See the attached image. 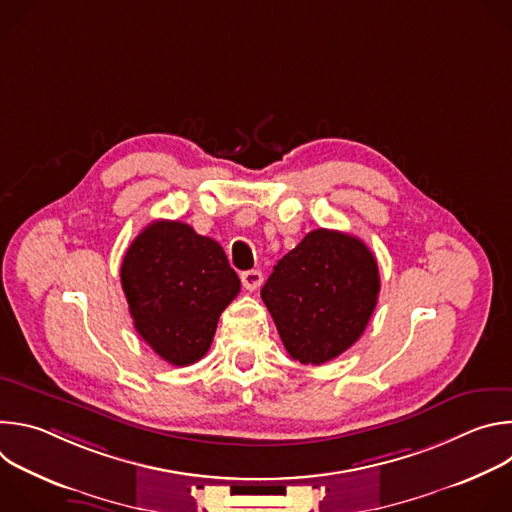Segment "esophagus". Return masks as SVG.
<instances>
[{
  "label": "esophagus",
  "mask_w": 512,
  "mask_h": 512,
  "mask_svg": "<svg viewBox=\"0 0 512 512\" xmlns=\"http://www.w3.org/2000/svg\"><path fill=\"white\" fill-rule=\"evenodd\" d=\"M241 281L245 285V289L249 291H255L261 283H263V273L259 269H249V271H243L241 273Z\"/></svg>",
  "instance_id": "34e87169"
}]
</instances>
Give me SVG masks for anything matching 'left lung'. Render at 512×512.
<instances>
[{
    "label": "left lung",
    "instance_id": "8db88e82",
    "mask_svg": "<svg viewBox=\"0 0 512 512\" xmlns=\"http://www.w3.org/2000/svg\"><path fill=\"white\" fill-rule=\"evenodd\" d=\"M379 289V265L367 245L340 231L316 229L277 261L261 298L289 356L324 364L362 336Z\"/></svg>",
    "mask_w": 512,
    "mask_h": 512
}]
</instances>
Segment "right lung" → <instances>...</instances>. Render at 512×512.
<instances>
[{"instance_id": "add662e5", "label": "right lung", "mask_w": 512, "mask_h": 512, "mask_svg": "<svg viewBox=\"0 0 512 512\" xmlns=\"http://www.w3.org/2000/svg\"><path fill=\"white\" fill-rule=\"evenodd\" d=\"M121 285L137 334L174 367L200 360L241 279L214 239L180 221H154L129 245Z\"/></svg>"}]
</instances>
